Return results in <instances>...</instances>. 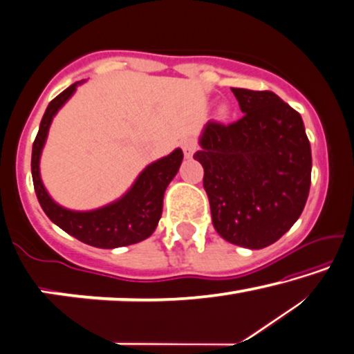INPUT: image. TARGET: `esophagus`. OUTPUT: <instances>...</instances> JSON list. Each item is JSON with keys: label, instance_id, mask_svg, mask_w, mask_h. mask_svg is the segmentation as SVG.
<instances>
[{"label": "esophagus", "instance_id": "esophagus-1", "mask_svg": "<svg viewBox=\"0 0 354 354\" xmlns=\"http://www.w3.org/2000/svg\"><path fill=\"white\" fill-rule=\"evenodd\" d=\"M181 147H183V151H184V156L192 157L194 152L197 151V141H195L194 138H184L181 141Z\"/></svg>", "mask_w": 354, "mask_h": 354}]
</instances>
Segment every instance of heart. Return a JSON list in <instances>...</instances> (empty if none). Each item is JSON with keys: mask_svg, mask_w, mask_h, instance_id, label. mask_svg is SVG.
Wrapping results in <instances>:
<instances>
[{"mask_svg": "<svg viewBox=\"0 0 354 354\" xmlns=\"http://www.w3.org/2000/svg\"><path fill=\"white\" fill-rule=\"evenodd\" d=\"M219 111H221V114H224V113H225V109H224V108H221Z\"/></svg>", "mask_w": 354, "mask_h": 354, "instance_id": "heart-1", "label": "heart"}]
</instances>
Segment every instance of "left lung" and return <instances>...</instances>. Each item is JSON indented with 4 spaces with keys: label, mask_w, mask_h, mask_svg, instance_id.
Masks as SVG:
<instances>
[{
    "label": "left lung",
    "mask_w": 354,
    "mask_h": 354,
    "mask_svg": "<svg viewBox=\"0 0 354 354\" xmlns=\"http://www.w3.org/2000/svg\"><path fill=\"white\" fill-rule=\"evenodd\" d=\"M243 118L209 122L194 154L211 218L229 243L261 250L292 227L307 203L312 149L297 111L273 92L232 88Z\"/></svg>",
    "instance_id": "obj_1"
}]
</instances>
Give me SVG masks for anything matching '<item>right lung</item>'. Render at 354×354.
<instances>
[{
    "label": "right lung",
    "instance_id": "obj_1",
    "mask_svg": "<svg viewBox=\"0 0 354 354\" xmlns=\"http://www.w3.org/2000/svg\"><path fill=\"white\" fill-rule=\"evenodd\" d=\"M81 82L71 84L66 91L57 95L42 115L31 152V176L36 197L47 218L82 243L103 250L138 243L151 236L159 224L163 194L179 170L183 151L175 149L170 156L147 165L127 194L106 207L92 211H71L57 205L41 181L39 159L52 119Z\"/></svg>",
    "mask_w": 354,
    "mask_h": 354
}]
</instances>
